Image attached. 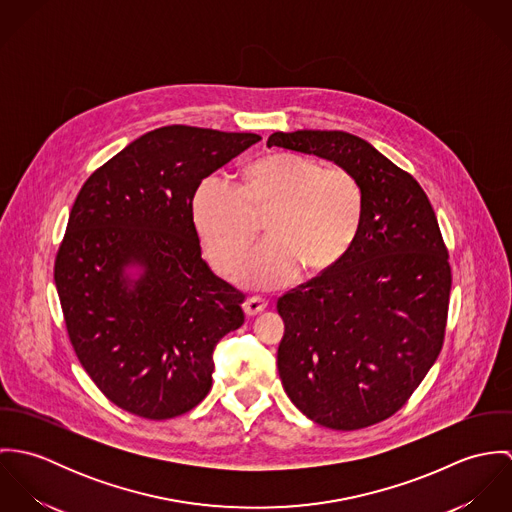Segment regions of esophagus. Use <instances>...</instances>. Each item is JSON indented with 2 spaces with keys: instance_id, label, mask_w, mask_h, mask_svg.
Returning a JSON list of instances; mask_svg holds the SVG:
<instances>
[{
  "instance_id": "obj_1",
  "label": "esophagus",
  "mask_w": 512,
  "mask_h": 512,
  "mask_svg": "<svg viewBox=\"0 0 512 512\" xmlns=\"http://www.w3.org/2000/svg\"><path fill=\"white\" fill-rule=\"evenodd\" d=\"M268 307V301L264 297H258V295H252L244 301V311L246 315H256L260 311H264Z\"/></svg>"
}]
</instances>
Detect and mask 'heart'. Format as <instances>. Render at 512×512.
Instances as JSON below:
<instances>
[{
    "mask_svg": "<svg viewBox=\"0 0 512 512\" xmlns=\"http://www.w3.org/2000/svg\"><path fill=\"white\" fill-rule=\"evenodd\" d=\"M268 240L238 270L248 288L288 286L301 268L323 272L341 262L365 219L361 181L341 165L319 167L293 153L256 159L242 187L209 177L193 199V219L213 266L230 274L256 238L258 215H268Z\"/></svg>",
    "mask_w": 512,
    "mask_h": 512,
    "instance_id": "heart-1",
    "label": "heart"
}]
</instances>
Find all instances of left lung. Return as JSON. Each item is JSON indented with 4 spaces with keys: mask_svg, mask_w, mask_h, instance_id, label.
<instances>
[{
    "mask_svg": "<svg viewBox=\"0 0 512 512\" xmlns=\"http://www.w3.org/2000/svg\"><path fill=\"white\" fill-rule=\"evenodd\" d=\"M272 146L329 159L363 185L349 254L278 299V372L315 424L368 428L406 404L443 345L451 268L436 213L420 183L359 136L274 132Z\"/></svg>",
    "mask_w": 512,
    "mask_h": 512,
    "instance_id": "1",
    "label": "left lung"
}]
</instances>
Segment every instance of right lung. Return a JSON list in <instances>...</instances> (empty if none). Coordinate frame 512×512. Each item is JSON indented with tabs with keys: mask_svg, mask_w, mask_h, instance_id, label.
Wrapping results in <instances>:
<instances>
[{
	"mask_svg": "<svg viewBox=\"0 0 512 512\" xmlns=\"http://www.w3.org/2000/svg\"><path fill=\"white\" fill-rule=\"evenodd\" d=\"M260 140L157 128L82 185L55 284L80 365L118 408L167 420L209 394L213 351L244 323V293L203 260L193 197L205 177Z\"/></svg>",
	"mask_w": 512,
	"mask_h": 512,
	"instance_id": "obj_1",
	"label": "right lung"
}]
</instances>
